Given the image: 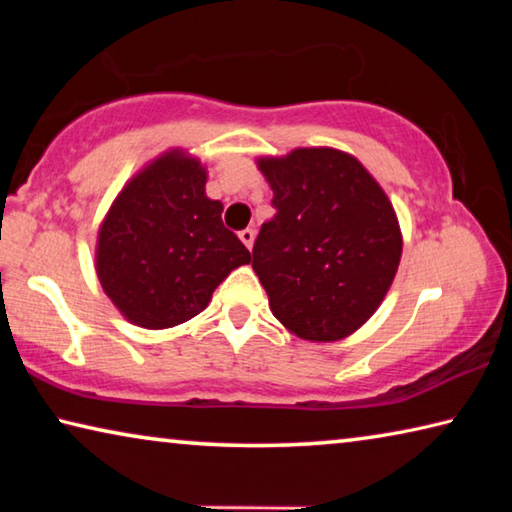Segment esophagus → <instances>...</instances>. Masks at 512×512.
<instances>
[{
	"label": "esophagus",
	"instance_id": "obj_1",
	"mask_svg": "<svg viewBox=\"0 0 512 512\" xmlns=\"http://www.w3.org/2000/svg\"><path fill=\"white\" fill-rule=\"evenodd\" d=\"M239 239L244 241L246 248L250 250V248H253V241H255V230H253V228H246V230H241V232H239Z\"/></svg>",
	"mask_w": 512,
	"mask_h": 512
}]
</instances>
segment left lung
<instances>
[{
    "mask_svg": "<svg viewBox=\"0 0 512 512\" xmlns=\"http://www.w3.org/2000/svg\"><path fill=\"white\" fill-rule=\"evenodd\" d=\"M275 216L253 268L273 316L307 341H339L375 314L393 284L402 235L393 205L357 158L296 149L259 160Z\"/></svg>",
    "mask_w": 512,
    "mask_h": 512,
    "instance_id": "left-lung-1",
    "label": "left lung"
}]
</instances>
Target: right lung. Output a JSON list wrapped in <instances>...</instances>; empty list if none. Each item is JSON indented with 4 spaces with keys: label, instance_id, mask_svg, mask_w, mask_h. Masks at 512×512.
Here are the masks:
<instances>
[{
    "label": "right lung",
    "instance_id": "add662e5",
    "mask_svg": "<svg viewBox=\"0 0 512 512\" xmlns=\"http://www.w3.org/2000/svg\"><path fill=\"white\" fill-rule=\"evenodd\" d=\"M201 162L173 151L124 187L99 230L97 275L131 323L164 329L207 307L214 289L250 262L205 196Z\"/></svg>",
    "mask_w": 512,
    "mask_h": 512
}]
</instances>
